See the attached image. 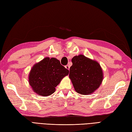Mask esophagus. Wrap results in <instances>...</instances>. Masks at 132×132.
I'll use <instances>...</instances> for the list:
<instances>
[{
  "instance_id": "esophagus-1",
  "label": "esophagus",
  "mask_w": 132,
  "mask_h": 132,
  "mask_svg": "<svg viewBox=\"0 0 132 132\" xmlns=\"http://www.w3.org/2000/svg\"><path fill=\"white\" fill-rule=\"evenodd\" d=\"M65 67H66V69H67V70H69V69H70V66H69V65H66V66H65Z\"/></svg>"
}]
</instances>
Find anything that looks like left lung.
Returning a JSON list of instances; mask_svg holds the SVG:
<instances>
[{
	"mask_svg": "<svg viewBox=\"0 0 132 132\" xmlns=\"http://www.w3.org/2000/svg\"><path fill=\"white\" fill-rule=\"evenodd\" d=\"M69 78L76 92L89 95L99 88L103 80L102 70L97 61L80 54L72 59Z\"/></svg>",
	"mask_w": 132,
	"mask_h": 132,
	"instance_id": "left-lung-1",
	"label": "left lung"
}]
</instances>
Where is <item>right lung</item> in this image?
<instances>
[{"label": "right lung", "instance_id": "right-lung-1", "mask_svg": "<svg viewBox=\"0 0 132 132\" xmlns=\"http://www.w3.org/2000/svg\"><path fill=\"white\" fill-rule=\"evenodd\" d=\"M69 73V70L61 65L59 60L45 57L33 66L29 82L35 93L46 97L54 92L55 87Z\"/></svg>", "mask_w": 132, "mask_h": 132}]
</instances>
